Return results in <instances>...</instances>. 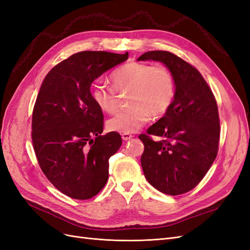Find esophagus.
Instances as JSON below:
<instances>
[{
    "label": "esophagus",
    "instance_id": "1",
    "mask_svg": "<svg viewBox=\"0 0 250 250\" xmlns=\"http://www.w3.org/2000/svg\"><path fill=\"white\" fill-rule=\"evenodd\" d=\"M133 138V135H131V134H129V133H122V139L124 140V141H128V140H130V139H132Z\"/></svg>",
    "mask_w": 250,
    "mask_h": 250
}]
</instances>
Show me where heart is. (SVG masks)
Returning a JSON list of instances; mask_svg holds the SVG:
<instances>
[{
    "label": "heart",
    "mask_w": 250,
    "mask_h": 250,
    "mask_svg": "<svg viewBox=\"0 0 250 250\" xmlns=\"http://www.w3.org/2000/svg\"><path fill=\"white\" fill-rule=\"evenodd\" d=\"M110 81L116 92L129 90L127 104L129 107L119 111L108 120V129L120 133L139 130L152 119L167 113L176 96V82L172 72L165 65L130 62L113 70ZM90 96L98 108L104 112H115L118 98L114 90L104 83L96 82Z\"/></svg>",
    "instance_id": "b5f03b06"
}]
</instances>
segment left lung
<instances>
[{"instance_id":"obj_1","label":"left lung","mask_w":250,"mask_h":250,"mask_svg":"<svg viewBox=\"0 0 250 250\" xmlns=\"http://www.w3.org/2000/svg\"><path fill=\"white\" fill-rule=\"evenodd\" d=\"M138 60L163 62L176 82L170 110L151 125L144 143L142 168L148 183L167 195H180L197 186L218 153L220 121L215 96L195 66L168 51H149ZM152 135L162 137L154 141Z\"/></svg>"}]
</instances>
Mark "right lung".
I'll use <instances>...</instances> for the list:
<instances>
[{
  "label": "right lung",
  "instance_id": "1",
  "mask_svg": "<svg viewBox=\"0 0 250 250\" xmlns=\"http://www.w3.org/2000/svg\"><path fill=\"white\" fill-rule=\"evenodd\" d=\"M127 58L128 52L82 51L56 64L42 83L32 113L34 152L50 183L71 198H92L107 183L108 160L122 138L101 134L104 118L90 85Z\"/></svg>",
  "mask_w": 250,
  "mask_h": 250
}]
</instances>
